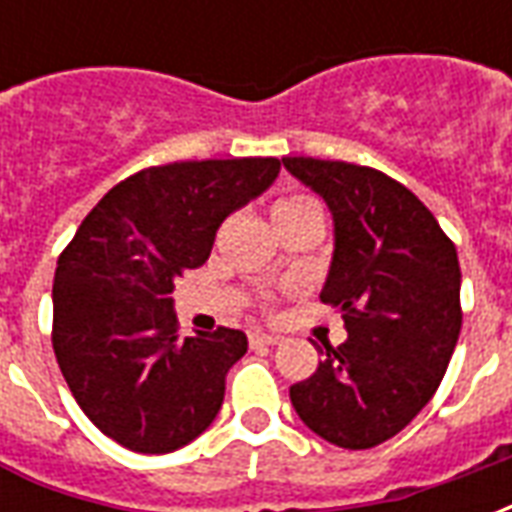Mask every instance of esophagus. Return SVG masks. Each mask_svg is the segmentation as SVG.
Segmentation results:
<instances>
[{
	"label": "esophagus",
	"instance_id": "obj_1",
	"mask_svg": "<svg viewBox=\"0 0 512 512\" xmlns=\"http://www.w3.org/2000/svg\"><path fill=\"white\" fill-rule=\"evenodd\" d=\"M249 348H268V345H279L277 334H266L260 329H249Z\"/></svg>",
	"mask_w": 512,
	"mask_h": 512
}]
</instances>
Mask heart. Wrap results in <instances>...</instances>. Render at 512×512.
Instances as JSON below:
<instances>
[{"mask_svg": "<svg viewBox=\"0 0 512 512\" xmlns=\"http://www.w3.org/2000/svg\"><path fill=\"white\" fill-rule=\"evenodd\" d=\"M304 213H321L318 211V202L307 197V194H288L282 200L274 202V219H285V216H304Z\"/></svg>", "mask_w": 512, "mask_h": 512, "instance_id": "obj_1", "label": "heart"}]
</instances>
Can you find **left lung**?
I'll return each mask as SVG.
<instances>
[{"label": "left lung", "instance_id": "left-lung-1", "mask_svg": "<svg viewBox=\"0 0 512 512\" xmlns=\"http://www.w3.org/2000/svg\"><path fill=\"white\" fill-rule=\"evenodd\" d=\"M334 216L323 304L348 340L323 343L307 381L290 386L301 422L343 450L392 439L436 395L461 334V266L436 216L384 172L348 161L282 158Z\"/></svg>", "mask_w": 512, "mask_h": 512}]
</instances>
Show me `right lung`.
Segmentation results:
<instances>
[{
  "instance_id": "add662e5",
  "label": "right lung",
  "mask_w": 512,
  "mask_h": 512,
  "mask_svg": "<svg viewBox=\"0 0 512 512\" xmlns=\"http://www.w3.org/2000/svg\"><path fill=\"white\" fill-rule=\"evenodd\" d=\"M279 158L147 167L87 213L57 260L51 345L76 403L104 436L161 455L211 425L246 334L180 340L175 279L211 255L224 216L263 194Z\"/></svg>"
}]
</instances>
